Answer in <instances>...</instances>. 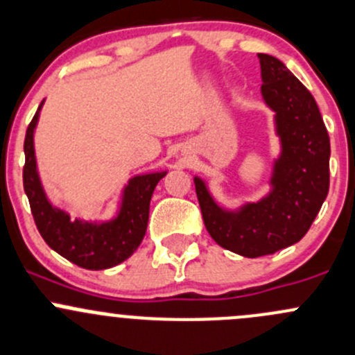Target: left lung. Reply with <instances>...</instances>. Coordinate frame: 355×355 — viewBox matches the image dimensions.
<instances>
[{
	"mask_svg": "<svg viewBox=\"0 0 355 355\" xmlns=\"http://www.w3.org/2000/svg\"><path fill=\"white\" fill-rule=\"evenodd\" d=\"M261 93L275 112L282 152L272 164L269 193L230 210L195 176L207 231L217 245L243 257H262L304 238L329 189V136L318 103L282 60L259 53Z\"/></svg>",
	"mask_w": 355,
	"mask_h": 355,
	"instance_id": "8db88e82",
	"label": "left lung"
}]
</instances>
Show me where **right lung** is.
Instances as JSON below:
<instances>
[{"label":"right lung","instance_id":"obj_1","mask_svg":"<svg viewBox=\"0 0 355 355\" xmlns=\"http://www.w3.org/2000/svg\"><path fill=\"white\" fill-rule=\"evenodd\" d=\"M43 103L44 101H41L36 115L31 121L24 141V189L29 198L34 223L50 248L67 261L91 271L114 268L131 257L145 238L150 200L157 182L166 176L167 171L138 174L129 179L122 191L117 214L112 219L72 220L65 210L58 209L48 200L37 173L34 129Z\"/></svg>","mask_w":355,"mask_h":355}]
</instances>
